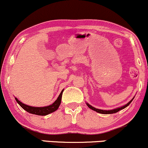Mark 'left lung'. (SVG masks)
<instances>
[{
    "instance_id": "1",
    "label": "left lung",
    "mask_w": 148,
    "mask_h": 148,
    "mask_svg": "<svg viewBox=\"0 0 148 148\" xmlns=\"http://www.w3.org/2000/svg\"><path fill=\"white\" fill-rule=\"evenodd\" d=\"M132 100H133V99H132L131 101H130L129 103H127L126 105H125V106L120 107V108H115V109H113V110H109V111H106V110H101V109H97V108H95V107H92L91 106V105L88 104V103H87V106L89 107L90 108H91L92 110H93V111H96V112H98V113H101V114H111V113H117V112H118L119 111H120V110L123 109V108H125V107H127V106H129V105L130 104V103L132 102Z\"/></svg>"
}]
</instances>
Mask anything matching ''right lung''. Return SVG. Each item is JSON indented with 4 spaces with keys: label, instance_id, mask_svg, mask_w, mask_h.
<instances>
[{
    "label": "right lung",
    "instance_id": "add662e5",
    "mask_svg": "<svg viewBox=\"0 0 148 148\" xmlns=\"http://www.w3.org/2000/svg\"><path fill=\"white\" fill-rule=\"evenodd\" d=\"M62 92H60V95L58 96V99L56 100L55 102L53 103L51 105H49L48 106H45V107H33L28 106V105H25L24 103H23L19 100H18L16 98H15L16 102L21 106L25 111H26L28 113H32V114L35 115H47L49 114V113H53L58 108L59 106H60L61 103V99H62Z\"/></svg>",
    "mask_w": 148,
    "mask_h": 148
}]
</instances>
